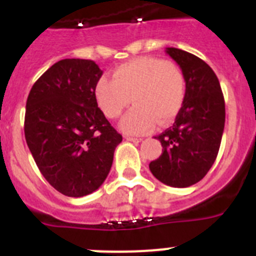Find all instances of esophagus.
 I'll return each instance as SVG.
<instances>
[{
  "mask_svg": "<svg viewBox=\"0 0 256 256\" xmlns=\"http://www.w3.org/2000/svg\"><path fill=\"white\" fill-rule=\"evenodd\" d=\"M126 140L130 142H133V144H140L142 141V138H137V137H130V136H126Z\"/></svg>",
  "mask_w": 256,
  "mask_h": 256,
  "instance_id": "1",
  "label": "esophagus"
}]
</instances>
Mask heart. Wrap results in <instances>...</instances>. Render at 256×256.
I'll return each instance as SVG.
<instances>
[{"mask_svg":"<svg viewBox=\"0 0 256 256\" xmlns=\"http://www.w3.org/2000/svg\"><path fill=\"white\" fill-rule=\"evenodd\" d=\"M184 76L176 65L158 58H138L118 66L112 80L100 78L94 87L96 101L108 119H116L128 108H134L122 119L128 134H146L156 124L168 126L184 101Z\"/></svg>","mask_w":256,"mask_h":256,"instance_id":"b5f03b06","label":"heart"}]
</instances>
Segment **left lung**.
<instances>
[{"label": "left lung", "instance_id": "left-lung-1", "mask_svg": "<svg viewBox=\"0 0 256 256\" xmlns=\"http://www.w3.org/2000/svg\"><path fill=\"white\" fill-rule=\"evenodd\" d=\"M186 82L184 101L173 126L155 137L162 152L150 162L156 180L170 187H190L214 164L224 130V97L212 68L190 52L166 47Z\"/></svg>", "mask_w": 256, "mask_h": 256}]
</instances>
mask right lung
Here are the masks:
<instances>
[{"instance_id":"1","label":"right lung","mask_w":256,"mask_h":256,"mask_svg":"<svg viewBox=\"0 0 256 256\" xmlns=\"http://www.w3.org/2000/svg\"><path fill=\"white\" fill-rule=\"evenodd\" d=\"M101 76L92 60H60L38 78L26 100V144L47 182L69 198L102 184L123 140L97 106Z\"/></svg>"}]
</instances>
